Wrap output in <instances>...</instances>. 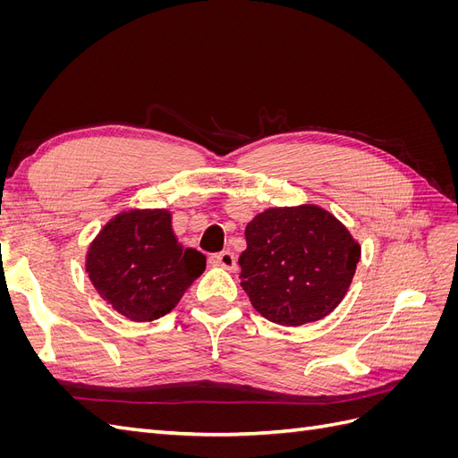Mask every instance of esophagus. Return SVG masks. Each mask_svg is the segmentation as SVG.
Segmentation results:
<instances>
[{
    "label": "esophagus",
    "mask_w": 458,
    "mask_h": 458,
    "mask_svg": "<svg viewBox=\"0 0 458 458\" xmlns=\"http://www.w3.org/2000/svg\"><path fill=\"white\" fill-rule=\"evenodd\" d=\"M208 263H210V266H219V267H225L229 271H234L237 269V256L229 250L217 252V254L208 256Z\"/></svg>",
    "instance_id": "esophagus-1"
}]
</instances>
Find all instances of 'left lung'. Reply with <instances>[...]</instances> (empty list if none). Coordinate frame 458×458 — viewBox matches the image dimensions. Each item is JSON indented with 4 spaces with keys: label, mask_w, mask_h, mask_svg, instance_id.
<instances>
[{
    "label": "left lung",
    "mask_w": 458,
    "mask_h": 458,
    "mask_svg": "<svg viewBox=\"0 0 458 458\" xmlns=\"http://www.w3.org/2000/svg\"><path fill=\"white\" fill-rule=\"evenodd\" d=\"M241 286L271 323L318 321L348 293L361 248L318 206L269 208L244 231Z\"/></svg>",
    "instance_id": "obj_1"
}]
</instances>
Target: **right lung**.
<instances>
[{"label": "right lung", "instance_id": "obj_1", "mask_svg": "<svg viewBox=\"0 0 458 458\" xmlns=\"http://www.w3.org/2000/svg\"><path fill=\"white\" fill-rule=\"evenodd\" d=\"M86 269L101 298L137 323L170 313L206 269V256L182 248L165 210L116 216L91 242Z\"/></svg>", "mask_w": 458, "mask_h": 458}]
</instances>
